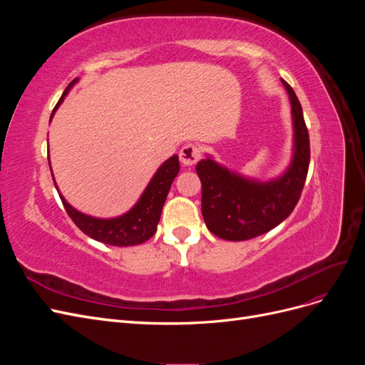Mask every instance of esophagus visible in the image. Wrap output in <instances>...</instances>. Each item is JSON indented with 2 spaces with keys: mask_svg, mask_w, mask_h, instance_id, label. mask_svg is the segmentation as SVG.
I'll return each mask as SVG.
<instances>
[{
  "mask_svg": "<svg viewBox=\"0 0 365 365\" xmlns=\"http://www.w3.org/2000/svg\"><path fill=\"white\" fill-rule=\"evenodd\" d=\"M201 149L192 145V143H189V145L182 146V149L180 150V160L184 165H193L196 164L197 161L201 160Z\"/></svg>",
  "mask_w": 365,
  "mask_h": 365,
  "instance_id": "obj_1",
  "label": "esophagus"
}]
</instances>
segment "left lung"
I'll list each match as a JSON object with an SVG mask.
<instances>
[{
    "label": "left lung",
    "mask_w": 365,
    "mask_h": 365,
    "mask_svg": "<svg viewBox=\"0 0 365 365\" xmlns=\"http://www.w3.org/2000/svg\"><path fill=\"white\" fill-rule=\"evenodd\" d=\"M295 152L291 168L271 182H252L220 168L213 160L196 164L202 184L201 210L207 228L220 239L248 240L275 228L288 217L300 200L311 161L309 132L303 109L288 82Z\"/></svg>",
    "instance_id": "8db88e82"
}]
</instances>
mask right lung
Returning <instances> with one entry per match:
<instances>
[{
    "mask_svg": "<svg viewBox=\"0 0 365 365\" xmlns=\"http://www.w3.org/2000/svg\"><path fill=\"white\" fill-rule=\"evenodd\" d=\"M74 82L76 79L65 88V91L59 98L58 105L54 106V111H56L58 106L62 103L63 97L67 96ZM178 172H180V161H178V157L173 155L161 165L155 175H153L148 189L141 195L140 201L135 204V207L129 210L126 215L115 219H97V217L86 216L74 210L67 201L63 200L62 195L59 196L65 207V212H67V215L71 217L76 227L86 236H90L94 240L103 242L106 245H114V247L140 245L143 242H146L148 239H150L153 235H155L158 220L163 212V205L165 202V197H168V193L170 190V185L175 180V176L178 175Z\"/></svg>",
    "mask_w": 365,
    "mask_h": 365,
    "instance_id": "obj_1",
    "label": "right lung"
}]
</instances>
